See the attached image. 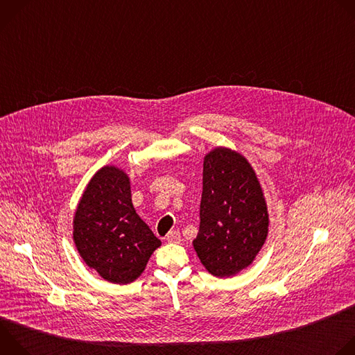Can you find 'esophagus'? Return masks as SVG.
I'll list each match as a JSON object with an SVG mask.
<instances>
[{
    "label": "esophagus",
    "instance_id": "1",
    "mask_svg": "<svg viewBox=\"0 0 355 355\" xmlns=\"http://www.w3.org/2000/svg\"><path fill=\"white\" fill-rule=\"evenodd\" d=\"M167 241L168 243H173V244H178L181 243V234L178 230H173L167 234Z\"/></svg>",
    "mask_w": 355,
    "mask_h": 355
}]
</instances>
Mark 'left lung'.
Returning a JSON list of instances; mask_svg holds the SVG:
<instances>
[{"label": "left lung", "mask_w": 355, "mask_h": 355, "mask_svg": "<svg viewBox=\"0 0 355 355\" xmlns=\"http://www.w3.org/2000/svg\"><path fill=\"white\" fill-rule=\"evenodd\" d=\"M202 187L193 248L209 274L233 277L252 264L268 236L263 187L248 160L225 146L205 155Z\"/></svg>", "instance_id": "8db88e82"}]
</instances>
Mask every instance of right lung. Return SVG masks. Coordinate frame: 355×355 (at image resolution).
Wrapping results in <instances>:
<instances>
[{"instance_id": "right-lung-1", "label": "right lung", "mask_w": 355, "mask_h": 355, "mask_svg": "<svg viewBox=\"0 0 355 355\" xmlns=\"http://www.w3.org/2000/svg\"><path fill=\"white\" fill-rule=\"evenodd\" d=\"M73 240L87 267L119 285L136 281L162 245L133 208L128 173L112 164L101 167L83 191Z\"/></svg>"}]
</instances>
